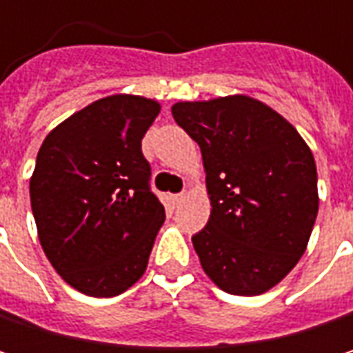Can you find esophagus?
Here are the masks:
<instances>
[{
  "label": "esophagus",
  "instance_id": "1",
  "mask_svg": "<svg viewBox=\"0 0 353 353\" xmlns=\"http://www.w3.org/2000/svg\"><path fill=\"white\" fill-rule=\"evenodd\" d=\"M183 200V194H172L170 196V202H172V206H179V202Z\"/></svg>",
  "mask_w": 353,
  "mask_h": 353
}]
</instances>
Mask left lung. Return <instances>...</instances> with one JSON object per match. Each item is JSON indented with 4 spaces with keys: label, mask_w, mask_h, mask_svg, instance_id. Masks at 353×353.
<instances>
[{
    "label": "left lung",
    "mask_w": 353,
    "mask_h": 353,
    "mask_svg": "<svg viewBox=\"0 0 353 353\" xmlns=\"http://www.w3.org/2000/svg\"><path fill=\"white\" fill-rule=\"evenodd\" d=\"M172 114L202 151L212 210L192 243L206 276L229 294L270 290L299 263L317 219L311 149L247 96L177 102Z\"/></svg>",
    "instance_id": "1"
}]
</instances>
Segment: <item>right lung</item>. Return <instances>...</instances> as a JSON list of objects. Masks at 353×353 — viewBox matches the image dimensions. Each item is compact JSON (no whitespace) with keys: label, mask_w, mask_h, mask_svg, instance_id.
Returning a JSON list of instances; mask_svg holds the SVG:
<instances>
[{"label":"right lung","mask_w":353,"mask_h":353,"mask_svg":"<svg viewBox=\"0 0 353 353\" xmlns=\"http://www.w3.org/2000/svg\"><path fill=\"white\" fill-rule=\"evenodd\" d=\"M159 110L141 96H108L52 128L38 151L30 202L40 245L88 296L122 294L147 270L165 208L141 141Z\"/></svg>","instance_id":"add662e5"}]
</instances>
